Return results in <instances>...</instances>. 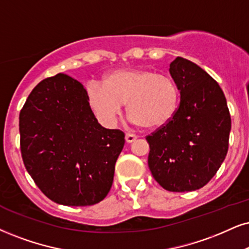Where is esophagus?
<instances>
[{
	"label": "esophagus",
	"mask_w": 249,
	"mask_h": 249,
	"mask_svg": "<svg viewBox=\"0 0 249 249\" xmlns=\"http://www.w3.org/2000/svg\"><path fill=\"white\" fill-rule=\"evenodd\" d=\"M137 140V136L134 134H125V142L127 143H133Z\"/></svg>",
	"instance_id": "34e87169"
}]
</instances>
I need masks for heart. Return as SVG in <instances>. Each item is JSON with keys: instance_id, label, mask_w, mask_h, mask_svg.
I'll use <instances>...</instances> for the list:
<instances>
[{"instance_id": "1", "label": "heart", "mask_w": 249, "mask_h": 249, "mask_svg": "<svg viewBox=\"0 0 249 249\" xmlns=\"http://www.w3.org/2000/svg\"><path fill=\"white\" fill-rule=\"evenodd\" d=\"M180 88L168 75L144 68L118 69L105 76L103 83L90 82L87 98L98 120L113 125L128 104L131 121L146 129L170 124L180 105Z\"/></svg>"}]
</instances>
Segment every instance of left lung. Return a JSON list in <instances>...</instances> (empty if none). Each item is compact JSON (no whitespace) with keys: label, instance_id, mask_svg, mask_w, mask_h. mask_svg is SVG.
I'll return each instance as SVG.
<instances>
[{"label":"left lung","instance_id":"1","mask_svg":"<svg viewBox=\"0 0 249 249\" xmlns=\"http://www.w3.org/2000/svg\"><path fill=\"white\" fill-rule=\"evenodd\" d=\"M170 73L180 88L179 109L146 136L148 164L162 188L192 192L207 185L225 159L231 116L218 83L197 64L178 56Z\"/></svg>","mask_w":249,"mask_h":249}]
</instances>
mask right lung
I'll return each mask as SVG.
<instances>
[{"label": "right lung", "instance_id": "obj_1", "mask_svg": "<svg viewBox=\"0 0 249 249\" xmlns=\"http://www.w3.org/2000/svg\"><path fill=\"white\" fill-rule=\"evenodd\" d=\"M19 133L26 171L48 198L85 207L106 197L124 134L98 124L78 81L57 73L40 82L20 110Z\"/></svg>", "mask_w": 249, "mask_h": 249}]
</instances>
